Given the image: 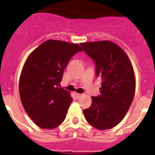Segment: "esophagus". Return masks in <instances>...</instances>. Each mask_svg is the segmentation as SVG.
Wrapping results in <instances>:
<instances>
[{"instance_id":"obj_1","label":"esophagus","mask_w":155,"mask_h":155,"mask_svg":"<svg viewBox=\"0 0 155 155\" xmlns=\"http://www.w3.org/2000/svg\"><path fill=\"white\" fill-rule=\"evenodd\" d=\"M82 94H79V93H76V97L77 98H79L81 96H82Z\"/></svg>"}]
</instances>
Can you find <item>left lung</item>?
Wrapping results in <instances>:
<instances>
[{
    "label": "left lung",
    "instance_id": "8db88e82",
    "mask_svg": "<svg viewBox=\"0 0 155 155\" xmlns=\"http://www.w3.org/2000/svg\"><path fill=\"white\" fill-rule=\"evenodd\" d=\"M80 45L93 59L96 75L102 79L101 95L91 97V105L84 109V115L96 129H111L122 121L134 100L136 80L132 64L124 50L112 41Z\"/></svg>",
    "mask_w": 155,
    "mask_h": 155
}]
</instances>
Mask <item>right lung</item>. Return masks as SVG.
I'll use <instances>...</instances> for the list:
<instances>
[{
    "mask_svg": "<svg viewBox=\"0 0 155 155\" xmlns=\"http://www.w3.org/2000/svg\"><path fill=\"white\" fill-rule=\"evenodd\" d=\"M83 51L79 45L49 40L34 50L21 70L19 94L30 118L43 129H54L66 118L73 101L60 87L64 71L72 56Z\"/></svg>",
    "mask_w": 155,
    "mask_h": 155,
    "instance_id": "right-lung-1",
    "label": "right lung"
}]
</instances>
